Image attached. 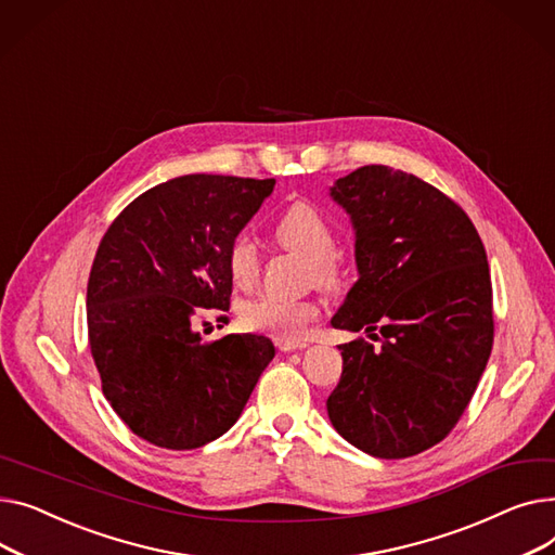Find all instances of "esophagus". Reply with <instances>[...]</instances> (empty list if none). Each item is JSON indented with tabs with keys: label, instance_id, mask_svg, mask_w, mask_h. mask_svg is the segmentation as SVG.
Wrapping results in <instances>:
<instances>
[{
	"label": "esophagus",
	"instance_id": "esophagus-1",
	"mask_svg": "<svg viewBox=\"0 0 555 555\" xmlns=\"http://www.w3.org/2000/svg\"><path fill=\"white\" fill-rule=\"evenodd\" d=\"M280 351H296V349H305L307 343H293V340H275Z\"/></svg>",
	"mask_w": 555,
	"mask_h": 555
}]
</instances>
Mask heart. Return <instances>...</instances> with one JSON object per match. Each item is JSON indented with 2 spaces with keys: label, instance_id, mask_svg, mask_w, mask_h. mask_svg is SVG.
Listing matches in <instances>:
<instances>
[{
  "label": "heart",
  "instance_id": "1",
  "mask_svg": "<svg viewBox=\"0 0 555 555\" xmlns=\"http://www.w3.org/2000/svg\"><path fill=\"white\" fill-rule=\"evenodd\" d=\"M275 242L311 264V278L322 286H338L343 271L336 255V231L332 221L307 202L291 204L275 223ZM262 269L257 244L246 233L225 246V271L233 284L250 288ZM320 318V302L311 298H282L273 293L253 298L242 307V322L250 332L269 334L278 340H302Z\"/></svg>",
  "mask_w": 555,
  "mask_h": 555
}]
</instances>
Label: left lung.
Wrapping results in <instances>:
<instances>
[{
	"instance_id": "left-lung-1",
	"label": "left lung",
	"mask_w": 555,
	"mask_h": 555,
	"mask_svg": "<svg viewBox=\"0 0 555 555\" xmlns=\"http://www.w3.org/2000/svg\"><path fill=\"white\" fill-rule=\"evenodd\" d=\"M332 197L351 215L361 273L332 324L378 330L383 340L338 347L343 374L327 412L363 452L412 457L457 426L491 356L486 250L464 208L410 172L363 166Z\"/></svg>"
}]
</instances>
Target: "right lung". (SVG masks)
Masks as SVG:
<instances>
[{"instance_id":"1","label":"right lung","mask_w":555,"mask_h":555,"mask_svg":"<svg viewBox=\"0 0 555 555\" xmlns=\"http://www.w3.org/2000/svg\"><path fill=\"white\" fill-rule=\"evenodd\" d=\"M275 179L185 175L145 190L107 228L87 284V336L103 395L137 437L192 450L240 418L273 343L202 340L197 315L228 322L225 246Z\"/></svg>"}]
</instances>
